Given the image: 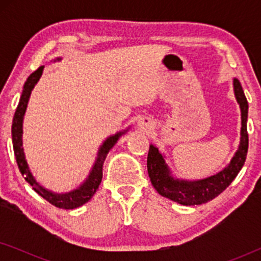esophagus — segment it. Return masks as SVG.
Returning a JSON list of instances; mask_svg holds the SVG:
<instances>
[{
    "mask_svg": "<svg viewBox=\"0 0 261 261\" xmlns=\"http://www.w3.org/2000/svg\"><path fill=\"white\" fill-rule=\"evenodd\" d=\"M139 126H140L141 129L148 130L153 127V123H152L151 120L147 119V117H145V119H141L140 121H139Z\"/></svg>",
    "mask_w": 261,
    "mask_h": 261,
    "instance_id": "1",
    "label": "esophagus"
}]
</instances>
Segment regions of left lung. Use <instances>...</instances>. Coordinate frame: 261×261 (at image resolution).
<instances>
[{
  "label": "left lung",
  "instance_id": "obj_1",
  "mask_svg": "<svg viewBox=\"0 0 261 261\" xmlns=\"http://www.w3.org/2000/svg\"><path fill=\"white\" fill-rule=\"evenodd\" d=\"M235 96L241 108V140L238 152L231 159L229 165L223 171L215 176L206 178L199 181H183L174 180L169 174V170L164 162L163 155L158 148L149 146L147 156V171L151 178L152 185L156 191L164 197L184 205H198L202 203L212 201L219 196L221 192L229 187L231 181L235 179L238 173L244 166L248 151V133H247V116H248V102L245 92L242 90L240 82L234 80Z\"/></svg>",
  "mask_w": 261,
  "mask_h": 261
}]
</instances>
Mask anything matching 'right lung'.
<instances>
[{"label": "right lung", "instance_id": "right-lung-1", "mask_svg": "<svg viewBox=\"0 0 261 261\" xmlns=\"http://www.w3.org/2000/svg\"><path fill=\"white\" fill-rule=\"evenodd\" d=\"M42 71H44V66H40L38 70H35L30 77L27 78L26 83L23 85L22 95L20 97V102L17 105V108L14 114L13 124H12V139H13V148H14V154H15L17 166H19L20 172L22 173L24 179L27 180V183H30L33 188V190L41 196L42 198H45L46 201L51 203L52 205L57 206L60 209H74L78 206L83 205L84 203H87L90 199L96 190L98 189V185L101 184L102 176H103V164H105L106 156L110 151V148L115 145L117 139L121 135V133H117L114 137H110L107 139V141L103 144V146L98 152V158L96 160V164L92 169L90 176L87 179V181L82 185L80 189L74 190L70 194L65 195H56L52 194L51 191L45 190L44 188L40 187L28 169L27 162L24 159L23 154V148H22V120L24 112H26L28 98H30L31 92L33 90L34 85L37 84L39 78L41 77Z\"/></svg>", "mask_w": 261, "mask_h": 261}]
</instances>
